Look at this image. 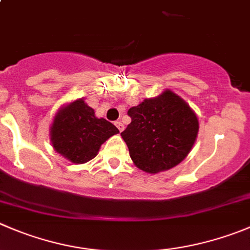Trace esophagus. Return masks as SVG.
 Wrapping results in <instances>:
<instances>
[{"mask_svg":"<svg viewBox=\"0 0 250 250\" xmlns=\"http://www.w3.org/2000/svg\"><path fill=\"white\" fill-rule=\"evenodd\" d=\"M115 125H116V127H118V129H119V131H120V132L123 131V130H124V124L121 123V121H116Z\"/></svg>","mask_w":250,"mask_h":250,"instance_id":"obj_1","label":"esophagus"}]
</instances>
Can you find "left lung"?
Instances as JSON below:
<instances>
[{"label": "left lung", "mask_w": 250, "mask_h": 250, "mask_svg": "<svg viewBox=\"0 0 250 250\" xmlns=\"http://www.w3.org/2000/svg\"><path fill=\"white\" fill-rule=\"evenodd\" d=\"M131 123L121 132L135 166L154 173L179 165L194 146L199 121L180 97L165 91L127 111Z\"/></svg>", "instance_id": "obj_1"}]
</instances>
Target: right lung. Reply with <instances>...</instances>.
<instances>
[{"label": "right lung", "instance_id": "add662e5", "mask_svg": "<svg viewBox=\"0 0 250 250\" xmlns=\"http://www.w3.org/2000/svg\"><path fill=\"white\" fill-rule=\"evenodd\" d=\"M119 130L110 121L98 119L83 99L63 106L51 126V142L56 152L73 163L93 159L102 145Z\"/></svg>", "mask_w": 250, "mask_h": 250}]
</instances>
